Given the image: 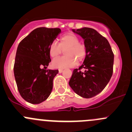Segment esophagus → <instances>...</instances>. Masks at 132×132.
I'll use <instances>...</instances> for the list:
<instances>
[{"label": "esophagus", "mask_w": 132, "mask_h": 132, "mask_svg": "<svg viewBox=\"0 0 132 132\" xmlns=\"http://www.w3.org/2000/svg\"><path fill=\"white\" fill-rule=\"evenodd\" d=\"M62 71H63V69H60V70H59V73H61Z\"/></svg>", "instance_id": "esophagus-1"}]
</instances>
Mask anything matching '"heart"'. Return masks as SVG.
Wrapping results in <instances>:
<instances>
[{"label":"heart","mask_w":132,"mask_h":132,"mask_svg":"<svg viewBox=\"0 0 132 132\" xmlns=\"http://www.w3.org/2000/svg\"><path fill=\"white\" fill-rule=\"evenodd\" d=\"M78 38L73 33H68L62 36L60 39V43L53 41L49 46V54L54 58L61 52V49L66 48L64 57H60L54 59L52 65L55 68H65L74 66L77 64V60L82 61L86 55V49L84 45L78 42Z\"/></svg>","instance_id":"1"}]
</instances>
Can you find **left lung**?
I'll return each instance as SVG.
<instances>
[{"label": "left lung", "mask_w": 132, "mask_h": 132, "mask_svg": "<svg viewBox=\"0 0 132 132\" xmlns=\"http://www.w3.org/2000/svg\"><path fill=\"white\" fill-rule=\"evenodd\" d=\"M83 38L86 55L83 64L75 69L69 85L76 94L84 98L95 96L104 89L113 73L114 54L109 41L94 29H72ZM83 68L84 72L79 71Z\"/></svg>", "instance_id": "1"}]
</instances>
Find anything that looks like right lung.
I'll return each mask as SVG.
<instances>
[{
    "instance_id": "1",
    "label": "right lung",
    "mask_w": 132,
    "mask_h": 132,
    "mask_svg": "<svg viewBox=\"0 0 132 132\" xmlns=\"http://www.w3.org/2000/svg\"><path fill=\"white\" fill-rule=\"evenodd\" d=\"M61 32L59 28H37L18 45L14 78L21 96L29 103L39 104L51 94L59 71L46 70L51 61L49 46Z\"/></svg>"
}]
</instances>
